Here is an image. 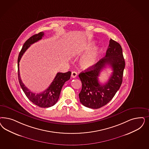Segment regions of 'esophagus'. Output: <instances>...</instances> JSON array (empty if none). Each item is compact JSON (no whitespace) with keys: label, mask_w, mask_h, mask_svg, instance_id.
I'll return each instance as SVG.
<instances>
[{"label":"esophagus","mask_w":149,"mask_h":149,"mask_svg":"<svg viewBox=\"0 0 149 149\" xmlns=\"http://www.w3.org/2000/svg\"><path fill=\"white\" fill-rule=\"evenodd\" d=\"M77 72H75V71H72V73H71V77L72 78H75V77H77Z\"/></svg>","instance_id":"esophagus-1"}]
</instances>
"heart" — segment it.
Listing matches in <instances>:
<instances>
[{
	"label": "heart",
	"mask_w": 149,
	"mask_h": 149,
	"mask_svg": "<svg viewBox=\"0 0 149 149\" xmlns=\"http://www.w3.org/2000/svg\"><path fill=\"white\" fill-rule=\"evenodd\" d=\"M94 44V42H89L85 46L83 50V53H86L91 49ZM100 52V49L98 48H94L89 53H88L81 61V65L84 68H91L93 67L97 62V59L99 54Z\"/></svg>",
	"instance_id": "1"
}]
</instances>
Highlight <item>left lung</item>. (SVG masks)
Returning <instances> with one entry per match:
<instances>
[{
  "mask_svg": "<svg viewBox=\"0 0 149 149\" xmlns=\"http://www.w3.org/2000/svg\"><path fill=\"white\" fill-rule=\"evenodd\" d=\"M107 65L112 68L113 72L109 81L102 85L98 82V77ZM125 67L122 47L120 44L111 39L105 56L93 67L79 74L82 84L79 97L82 105L96 109L109 102L122 84Z\"/></svg>",
  "mask_w": 149,
  "mask_h": 149,
  "instance_id": "8db88e82",
  "label": "left lung"
}]
</instances>
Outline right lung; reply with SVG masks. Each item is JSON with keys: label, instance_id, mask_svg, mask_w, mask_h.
<instances>
[{"label": "right lung", "instance_id": "add662e5", "mask_svg": "<svg viewBox=\"0 0 149 149\" xmlns=\"http://www.w3.org/2000/svg\"><path fill=\"white\" fill-rule=\"evenodd\" d=\"M44 33L43 32L36 34H34L27 39L24 43L22 48L19 52L17 60L18 66V78L20 86L24 93L25 95L28 97L29 100L32 102L34 104L40 107H49L54 105L58 101L61 93V89L65 82L68 81L71 77V72L68 71L66 73L58 72L55 77L53 82L48 88L44 91L36 94L30 91L25 86L19 76V63L21 58L27 49L32 45L42 38Z\"/></svg>", "mask_w": 149, "mask_h": 149}]
</instances>
